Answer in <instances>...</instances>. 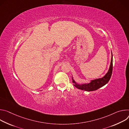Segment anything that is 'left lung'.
<instances>
[{
    "mask_svg": "<svg viewBox=\"0 0 129 129\" xmlns=\"http://www.w3.org/2000/svg\"><path fill=\"white\" fill-rule=\"evenodd\" d=\"M111 60L110 65V67L108 72L106 74V75L99 78H97L95 79L91 80L89 83H79L75 81L73 79V76H72V82L73 83V85L77 88V89L85 91H95L100 88H101L105 85H106L109 81L111 78L112 73V70H113V55L112 53Z\"/></svg>",
    "mask_w": 129,
    "mask_h": 129,
    "instance_id": "left-lung-1",
    "label": "left lung"
}]
</instances>
